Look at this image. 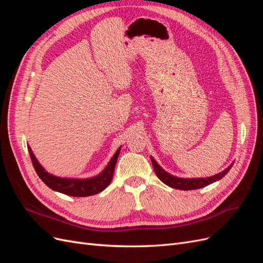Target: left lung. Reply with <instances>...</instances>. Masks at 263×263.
Here are the masks:
<instances>
[{
	"mask_svg": "<svg viewBox=\"0 0 263 263\" xmlns=\"http://www.w3.org/2000/svg\"><path fill=\"white\" fill-rule=\"evenodd\" d=\"M150 159H151V162H153V166H154V170L157 174V177L160 179L164 183V184H166L170 187L177 189V190H183V191L202 189L206 185L212 184V183L220 180L222 177H225L227 172L230 170V168H232L233 164H234V163H232L224 171L215 174V176H213V177L196 178V179H182V178L171 176V174H169L168 172H165L161 168V166L157 163V161L155 160L153 157H150Z\"/></svg>",
	"mask_w": 263,
	"mask_h": 263,
	"instance_id": "obj_1",
	"label": "left lung"
}]
</instances>
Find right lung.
Masks as SVG:
<instances>
[{
  "label": "right lung",
  "instance_id": "obj_1",
  "mask_svg": "<svg viewBox=\"0 0 263 263\" xmlns=\"http://www.w3.org/2000/svg\"><path fill=\"white\" fill-rule=\"evenodd\" d=\"M27 148L29 151L31 162H33V165L38 174V177L42 179V181L47 186L53 191H57V192L63 193L69 196L80 197L98 194L108 186L110 181L113 179L116 161L119 156V151H121V148L117 149L115 155L112 157L110 161L106 165V168L100 174H98V176L89 179H71L55 177L53 174L47 172L41 165V163L38 162L30 147L27 146Z\"/></svg>",
  "mask_w": 263,
  "mask_h": 263
}]
</instances>
